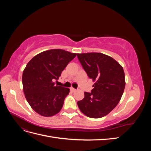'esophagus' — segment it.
Instances as JSON below:
<instances>
[{"label":"esophagus","mask_w":151,"mask_h":151,"mask_svg":"<svg viewBox=\"0 0 151 151\" xmlns=\"http://www.w3.org/2000/svg\"><path fill=\"white\" fill-rule=\"evenodd\" d=\"M70 91H72V92H75V91H76V89H74V88H70Z\"/></svg>","instance_id":"esophagus-1"}]
</instances>
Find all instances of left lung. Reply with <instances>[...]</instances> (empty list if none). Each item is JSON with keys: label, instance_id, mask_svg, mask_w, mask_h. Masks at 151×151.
Wrapping results in <instances>:
<instances>
[{"label": "left lung", "instance_id": "1", "mask_svg": "<svg viewBox=\"0 0 151 151\" xmlns=\"http://www.w3.org/2000/svg\"><path fill=\"white\" fill-rule=\"evenodd\" d=\"M77 58L90 79L95 82L91 93L77 101L81 112L87 116H106L119 103L125 86L123 67L115 59L101 53H77Z\"/></svg>", "mask_w": 151, "mask_h": 151}]
</instances>
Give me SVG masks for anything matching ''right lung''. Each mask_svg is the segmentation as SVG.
Instances as JSON below:
<instances>
[{
    "instance_id": "obj_1",
    "label": "right lung",
    "mask_w": 151,
    "mask_h": 151,
    "mask_svg": "<svg viewBox=\"0 0 151 151\" xmlns=\"http://www.w3.org/2000/svg\"><path fill=\"white\" fill-rule=\"evenodd\" d=\"M77 55L61 49H52L36 55L22 73V86L32 109L43 116H52L61 110L68 88L55 85L62 72Z\"/></svg>"
}]
</instances>
